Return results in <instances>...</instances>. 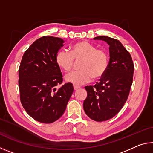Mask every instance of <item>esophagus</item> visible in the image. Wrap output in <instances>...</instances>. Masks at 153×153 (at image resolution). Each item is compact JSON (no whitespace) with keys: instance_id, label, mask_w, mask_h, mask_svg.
<instances>
[{"instance_id":"34e87169","label":"esophagus","mask_w":153,"mask_h":153,"mask_svg":"<svg viewBox=\"0 0 153 153\" xmlns=\"http://www.w3.org/2000/svg\"><path fill=\"white\" fill-rule=\"evenodd\" d=\"M79 88H80V87H79V86H75V85L74 86V90H77V89H79Z\"/></svg>"}]
</instances>
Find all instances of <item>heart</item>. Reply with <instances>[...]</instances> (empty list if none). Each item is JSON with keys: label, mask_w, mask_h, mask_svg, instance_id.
I'll use <instances>...</instances> for the list:
<instances>
[{"label": "heart", "mask_w": 153, "mask_h": 153, "mask_svg": "<svg viewBox=\"0 0 153 153\" xmlns=\"http://www.w3.org/2000/svg\"><path fill=\"white\" fill-rule=\"evenodd\" d=\"M82 61L81 70L73 72L65 76V80L75 86H81L91 81L92 77L98 79L105 74L108 65V57L105 51L97 49L94 45L86 41H81L70 47V53L65 50L57 52L55 61L64 71L73 69L74 60Z\"/></svg>", "instance_id": "1"}]
</instances>
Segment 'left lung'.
Segmentation results:
<instances>
[{
    "label": "left lung",
    "mask_w": 153,
    "mask_h": 153,
    "mask_svg": "<svg viewBox=\"0 0 153 153\" xmlns=\"http://www.w3.org/2000/svg\"><path fill=\"white\" fill-rule=\"evenodd\" d=\"M109 45L110 59L105 74L94 86L85 87L84 101L86 115L96 121L110 120L123 107L133 81L134 63L129 52L120 41L106 36H97Z\"/></svg>",
    "instance_id": "8db88e82"
}]
</instances>
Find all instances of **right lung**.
<instances>
[{"instance_id":"1","label":"right lung","mask_w":153,"mask_h":153,"mask_svg":"<svg viewBox=\"0 0 153 153\" xmlns=\"http://www.w3.org/2000/svg\"><path fill=\"white\" fill-rule=\"evenodd\" d=\"M63 43L53 36L38 38L25 52L19 65L21 102L28 115L41 123L59 120L74 92L71 83L56 88L63 82V75L55 56Z\"/></svg>"}]
</instances>
